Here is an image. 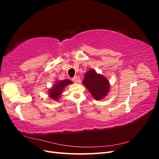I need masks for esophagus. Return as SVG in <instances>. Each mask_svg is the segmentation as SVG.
Returning <instances> with one entry per match:
<instances>
[{
  "label": "esophagus",
  "instance_id": "1",
  "mask_svg": "<svg viewBox=\"0 0 159 159\" xmlns=\"http://www.w3.org/2000/svg\"><path fill=\"white\" fill-rule=\"evenodd\" d=\"M72 81H73L74 82H75V83H78V81H79L78 77V76H74V78H72Z\"/></svg>",
  "mask_w": 159,
  "mask_h": 159
}]
</instances>
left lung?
Listing matches in <instances>:
<instances>
[{"label":"left lung","mask_w":159,"mask_h":159,"mask_svg":"<svg viewBox=\"0 0 159 159\" xmlns=\"http://www.w3.org/2000/svg\"><path fill=\"white\" fill-rule=\"evenodd\" d=\"M83 84L96 100H100L105 97L110 88L107 78L96 73L94 70H90L85 74Z\"/></svg>","instance_id":"left-lung-1"}]
</instances>
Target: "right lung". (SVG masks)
Segmentation results:
<instances>
[{"label": "right lung", "instance_id": "obj_1", "mask_svg": "<svg viewBox=\"0 0 159 159\" xmlns=\"http://www.w3.org/2000/svg\"><path fill=\"white\" fill-rule=\"evenodd\" d=\"M72 81L69 80L56 81L55 85L49 90V97L54 100H57L60 97L64 89L67 85L71 84Z\"/></svg>", "mask_w": 159, "mask_h": 159}]
</instances>
